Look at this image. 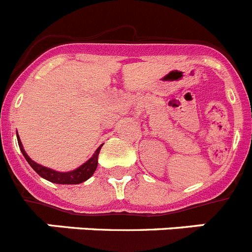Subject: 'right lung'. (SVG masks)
<instances>
[{"instance_id":"1","label":"right lung","mask_w":252,"mask_h":252,"mask_svg":"<svg viewBox=\"0 0 252 252\" xmlns=\"http://www.w3.org/2000/svg\"><path fill=\"white\" fill-rule=\"evenodd\" d=\"M17 141H19V146L22 155L25 157L26 161L30 164L31 168L34 169L41 178L49 180L51 183L57 184H79L86 182L87 179H90L93 175V173L95 171V169H97V164H98V154L102 148V145L99 146V148L95 150V153L92 155V158H91L90 160H87L84 164H82L79 168L74 169V170L66 171V173H62V171L53 170V169L50 168L40 165V164L35 162L34 160H31L30 158H29L28 154H26V151L24 150V146H22L19 135H17Z\"/></svg>"}]
</instances>
